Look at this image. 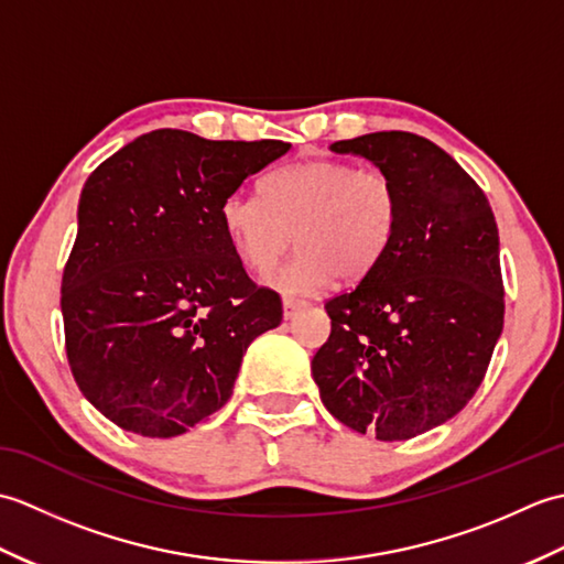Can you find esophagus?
<instances>
[{
    "label": "esophagus",
    "mask_w": 564,
    "mask_h": 564,
    "mask_svg": "<svg viewBox=\"0 0 564 564\" xmlns=\"http://www.w3.org/2000/svg\"><path fill=\"white\" fill-rule=\"evenodd\" d=\"M305 307V301H297V297H283V317L291 319L295 317L297 310Z\"/></svg>",
    "instance_id": "obj_1"
}]
</instances>
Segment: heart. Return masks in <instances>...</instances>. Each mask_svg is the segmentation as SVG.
Here are the masks:
<instances>
[{"label": "heart", "instance_id": "obj_1", "mask_svg": "<svg viewBox=\"0 0 564 564\" xmlns=\"http://www.w3.org/2000/svg\"><path fill=\"white\" fill-rule=\"evenodd\" d=\"M400 218V194L378 166L310 160L275 166L261 196L235 191L220 203V223L239 261L267 273L283 251L297 254L269 275L273 289L310 295L334 275L358 281L386 254Z\"/></svg>", "mask_w": 564, "mask_h": 564}]
</instances>
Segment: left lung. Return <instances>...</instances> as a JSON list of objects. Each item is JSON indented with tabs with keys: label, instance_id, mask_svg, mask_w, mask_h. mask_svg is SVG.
I'll list each match as a JSON object with an SVG mask.
<instances>
[{
	"label": "left lung",
	"instance_id": "8db88e82",
	"mask_svg": "<svg viewBox=\"0 0 564 564\" xmlns=\"http://www.w3.org/2000/svg\"><path fill=\"white\" fill-rule=\"evenodd\" d=\"M392 176L400 218L376 269L325 303L313 378L332 416L406 441L458 414L505 327L499 232L485 191L434 142L404 130L339 140Z\"/></svg>",
	"mask_w": 564,
	"mask_h": 564
}]
</instances>
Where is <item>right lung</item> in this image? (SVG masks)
I'll return each mask as SVG.
<instances>
[{
    "instance_id": "1",
    "label": "right lung",
    "mask_w": 564,
    "mask_h": 564,
    "mask_svg": "<svg viewBox=\"0 0 564 564\" xmlns=\"http://www.w3.org/2000/svg\"><path fill=\"white\" fill-rule=\"evenodd\" d=\"M289 150L162 128L87 178L59 307L72 376L116 426L172 438L206 422L247 346L281 325V297L247 275L220 203Z\"/></svg>"
}]
</instances>
